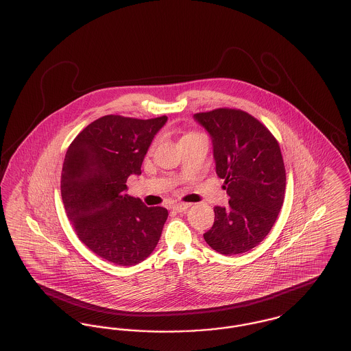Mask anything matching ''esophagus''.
<instances>
[{"label": "esophagus", "instance_id": "obj_1", "mask_svg": "<svg viewBox=\"0 0 351 351\" xmlns=\"http://www.w3.org/2000/svg\"><path fill=\"white\" fill-rule=\"evenodd\" d=\"M189 206H191L189 204L179 202V204H173V205H172V210H175V212H178V213H182V212H185Z\"/></svg>", "mask_w": 351, "mask_h": 351}]
</instances>
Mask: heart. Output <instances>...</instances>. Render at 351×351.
Wrapping results in <instances>:
<instances>
[{"instance_id": "obj_1", "label": "heart", "mask_w": 351, "mask_h": 351, "mask_svg": "<svg viewBox=\"0 0 351 351\" xmlns=\"http://www.w3.org/2000/svg\"><path fill=\"white\" fill-rule=\"evenodd\" d=\"M196 136H202V134L196 133V132H191V133H186L185 135H183V138H182V141H180V142L186 141V139H191V138H196Z\"/></svg>"}]
</instances>
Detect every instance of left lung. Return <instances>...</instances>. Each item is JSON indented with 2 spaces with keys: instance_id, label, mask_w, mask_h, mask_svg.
Returning <instances> with one entry per match:
<instances>
[{
  "instance_id": "1",
  "label": "left lung",
  "mask_w": 351,
  "mask_h": 351,
  "mask_svg": "<svg viewBox=\"0 0 351 351\" xmlns=\"http://www.w3.org/2000/svg\"><path fill=\"white\" fill-rule=\"evenodd\" d=\"M193 118L212 138L216 172L230 196L228 208H215V223L204 239L223 255L246 252L266 238L283 205L279 143L263 123L239 109L219 108Z\"/></svg>"
}]
</instances>
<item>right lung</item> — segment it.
<instances>
[{"instance_id": "obj_1", "label": "right lung", "mask_w": 351, "mask_h": 351, "mask_svg": "<svg viewBox=\"0 0 351 351\" xmlns=\"http://www.w3.org/2000/svg\"><path fill=\"white\" fill-rule=\"evenodd\" d=\"M166 122V116H104L68 147L60 182L66 213L84 245L118 266L145 261L167 219L166 208H149L126 195L128 178L142 173L145 155Z\"/></svg>"}]
</instances>
